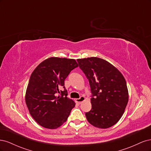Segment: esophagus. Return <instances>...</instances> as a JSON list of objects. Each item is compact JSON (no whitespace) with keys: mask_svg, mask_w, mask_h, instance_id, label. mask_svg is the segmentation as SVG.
I'll list each match as a JSON object with an SVG mask.
<instances>
[{"mask_svg":"<svg viewBox=\"0 0 151 151\" xmlns=\"http://www.w3.org/2000/svg\"><path fill=\"white\" fill-rule=\"evenodd\" d=\"M84 100H85V98L84 96H81L79 98L76 99V101L78 104H81L82 102L84 101Z\"/></svg>","mask_w":151,"mask_h":151,"instance_id":"1","label":"esophagus"}]
</instances>
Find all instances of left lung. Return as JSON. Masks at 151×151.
Returning a JSON list of instances; mask_svg holds the SVG:
<instances>
[{"instance_id": "8db88e82", "label": "left lung", "mask_w": 151, "mask_h": 151, "mask_svg": "<svg viewBox=\"0 0 151 151\" xmlns=\"http://www.w3.org/2000/svg\"><path fill=\"white\" fill-rule=\"evenodd\" d=\"M81 69L89 80L92 108L86 113L93 126L107 129L118 122L129 101L126 81L116 67L98 57L77 59Z\"/></svg>"}]
</instances>
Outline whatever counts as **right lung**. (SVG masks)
I'll return each instance as SVG.
<instances>
[{
	"label": "right lung",
	"instance_id": "add662e5",
	"mask_svg": "<svg viewBox=\"0 0 151 151\" xmlns=\"http://www.w3.org/2000/svg\"><path fill=\"white\" fill-rule=\"evenodd\" d=\"M78 67L74 59L51 57L32 73L26 93V103L39 125L55 129L65 122L76 103L68 99L64 81ZM63 87V90L60 89Z\"/></svg>",
	"mask_w": 151,
	"mask_h": 151
}]
</instances>
